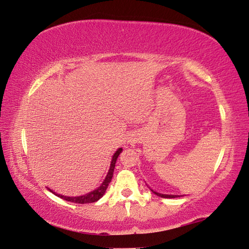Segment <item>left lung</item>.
Segmentation results:
<instances>
[{
  "label": "left lung",
  "mask_w": 249,
  "mask_h": 249,
  "mask_svg": "<svg viewBox=\"0 0 249 249\" xmlns=\"http://www.w3.org/2000/svg\"><path fill=\"white\" fill-rule=\"evenodd\" d=\"M153 191L156 196H160V197H169V199H171V197H177V196H171V195H161V193H158V192H156V191H154V190H151Z\"/></svg>",
  "instance_id": "8db88e82"
}]
</instances>
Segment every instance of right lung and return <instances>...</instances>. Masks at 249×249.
Segmentation results:
<instances>
[{
  "instance_id": "right-lung-1",
  "label": "right lung",
  "mask_w": 249,
  "mask_h": 249,
  "mask_svg": "<svg viewBox=\"0 0 249 249\" xmlns=\"http://www.w3.org/2000/svg\"><path fill=\"white\" fill-rule=\"evenodd\" d=\"M122 148H119L116 151L115 154L113 155L112 157V161H111V166H109V169L107 177H105L104 181L102 182V184L100 185L98 189H95L94 191H91L89 193H87V195L84 196H60V195H56L53 191L49 190L50 192L54 193V195L58 196L59 197H61V199H64L68 202H73V203H79V204H84V203H93V202H96L98 200H100L101 197L104 196L105 191H107V189L108 187V183L111 182L112 180V177H113V172H114V168H115V163H116V160L117 157H119V155L122 153Z\"/></svg>"
}]
</instances>
